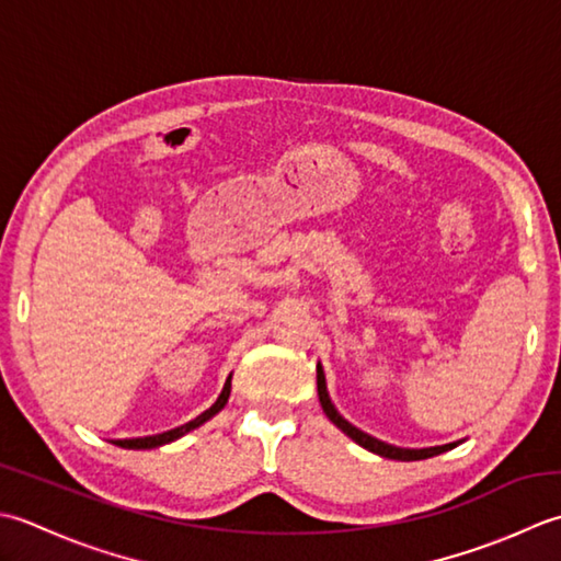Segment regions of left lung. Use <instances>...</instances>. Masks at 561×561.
<instances>
[{
  "label": "left lung",
  "instance_id": "obj_1",
  "mask_svg": "<svg viewBox=\"0 0 561 561\" xmlns=\"http://www.w3.org/2000/svg\"><path fill=\"white\" fill-rule=\"evenodd\" d=\"M317 394H319V404H322L324 414L329 416L331 424H334L336 428H341L346 433V436L358 443L360 448L370 450L375 455L380 457H390V460H402V462H411V460H426V457H433V455H440V453H448L453 448H457L462 440H455V443H445V445H433V448H399V445H392V443H385L380 438L370 436V433H365L360 428H356L351 424V421H346L344 416L339 414V409L334 407V402H331L329 397V390H327V375H324V368L322 363H317Z\"/></svg>",
  "mask_w": 561,
  "mask_h": 561
}]
</instances>
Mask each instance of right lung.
<instances>
[{
  "label": "right lung",
  "instance_id": "right-lung-1",
  "mask_svg": "<svg viewBox=\"0 0 561 561\" xmlns=\"http://www.w3.org/2000/svg\"><path fill=\"white\" fill-rule=\"evenodd\" d=\"M230 392H232V373L227 375V380H225L222 392H220V397L215 399V404H213L210 409H205L201 416H196V419H193V421H188V424H184V426H176V428L164 431V433H157V436H145V438H125V440H113V443H116L118 448H128V450H152V448H162V445L179 440L181 436H186V433H191L193 428L203 426L205 421H210L215 414H220V411H222V409H225V404H227V399H230Z\"/></svg>",
  "mask_w": 561,
  "mask_h": 561
}]
</instances>
